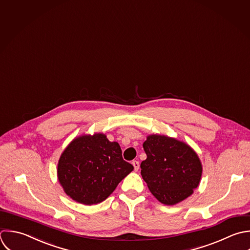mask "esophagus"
I'll return each instance as SVG.
<instances>
[{
  "mask_svg": "<svg viewBox=\"0 0 250 250\" xmlns=\"http://www.w3.org/2000/svg\"><path fill=\"white\" fill-rule=\"evenodd\" d=\"M132 166H133V167H134V170L137 171V170L139 169L140 164H139V162H137V161H133V162H132Z\"/></svg>",
  "mask_w": 250,
  "mask_h": 250,
  "instance_id": "esophagus-1",
  "label": "esophagus"
}]
</instances>
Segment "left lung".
I'll return each instance as SVG.
<instances>
[{"label": "left lung", "mask_w": 250, "mask_h": 250, "mask_svg": "<svg viewBox=\"0 0 250 250\" xmlns=\"http://www.w3.org/2000/svg\"><path fill=\"white\" fill-rule=\"evenodd\" d=\"M147 159L141 175L153 196L166 206H174L200 185L203 165L196 151L184 141L161 134L147 136L143 143Z\"/></svg>", "instance_id": "8db88e82"}]
</instances>
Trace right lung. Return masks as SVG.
Segmentation results:
<instances>
[{
  "label": "right lung",
  "mask_w": 250,
  "mask_h": 250,
  "mask_svg": "<svg viewBox=\"0 0 250 250\" xmlns=\"http://www.w3.org/2000/svg\"><path fill=\"white\" fill-rule=\"evenodd\" d=\"M132 170L119 143L99 132L77 136L68 144L58 161L57 178L68 197L91 206L105 201Z\"/></svg>",
  "instance_id": "right-lung-1"
}]
</instances>
